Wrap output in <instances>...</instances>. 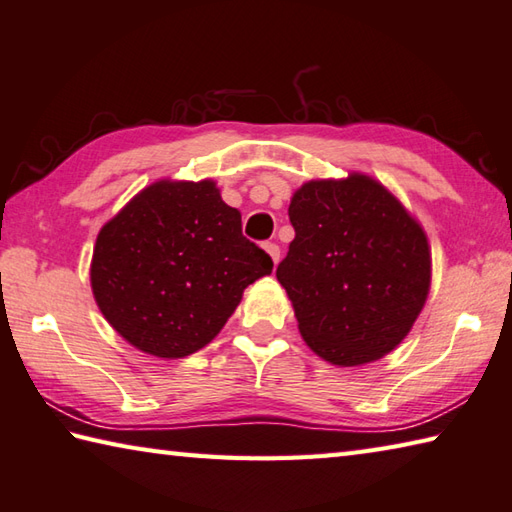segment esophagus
I'll list each match as a JSON object with an SVG mask.
<instances>
[{
  "mask_svg": "<svg viewBox=\"0 0 512 512\" xmlns=\"http://www.w3.org/2000/svg\"><path fill=\"white\" fill-rule=\"evenodd\" d=\"M264 250H266L268 255H271L273 264L277 266V262H280V246H277V244H271V241H268V244H264Z\"/></svg>",
  "mask_w": 512,
  "mask_h": 512,
  "instance_id": "34e87169",
  "label": "esophagus"
}]
</instances>
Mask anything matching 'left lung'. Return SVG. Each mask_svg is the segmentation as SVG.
<instances>
[{
  "instance_id": "1",
  "label": "left lung",
  "mask_w": 512,
  "mask_h": 512,
  "mask_svg": "<svg viewBox=\"0 0 512 512\" xmlns=\"http://www.w3.org/2000/svg\"><path fill=\"white\" fill-rule=\"evenodd\" d=\"M288 219L295 239L277 280L306 345L340 367L394 351L430 293L432 257L421 224L383 183L358 172L304 183Z\"/></svg>"
}]
</instances>
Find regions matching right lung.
<instances>
[{
	"mask_svg": "<svg viewBox=\"0 0 512 512\" xmlns=\"http://www.w3.org/2000/svg\"><path fill=\"white\" fill-rule=\"evenodd\" d=\"M273 259L241 235L215 181H156L100 228L91 291L129 345L185 358L224 329Z\"/></svg>",
	"mask_w": 512,
	"mask_h": 512,
	"instance_id": "right-lung-1",
	"label": "right lung"
}]
</instances>
